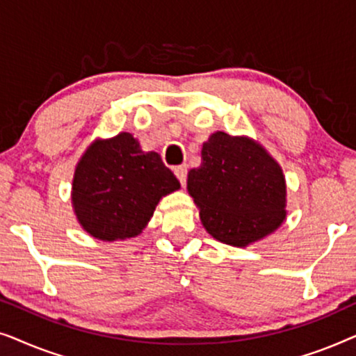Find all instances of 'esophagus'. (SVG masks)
Segmentation results:
<instances>
[{
	"label": "esophagus",
	"mask_w": 356,
	"mask_h": 356,
	"mask_svg": "<svg viewBox=\"0 0 356 356\" xmlns=\"http://www.w3.org/2000/svg\"><path fill=\"white\" fill-rule=\"evenodd\" d=\"M175 175H177V178L179 179V183H181V186H184V184H186V175H188L186 165H179V167L175 168Z\"/></svg>",
	"instance_id": "1"
}]
</instances>
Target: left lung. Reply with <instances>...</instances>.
I'll return each mask as SVG.
<instances>
[{
    "label": "left lung",
    "mask_w": 356,
    "mask_h": 356,
    "mask_svg": "<svg viewBox=\"0 0 356 356\" xmlns=\"http://www.w3.org/2000/svg\"><path fill=\"white\" fill-rule=\"evenodd\" d=\"M201 159L186 188L212 238L245 248L285 222V175L264 145L217 131L202 144Z\"/></svg>",
    "instance_id": "left-lung-1"
}]
</instances>
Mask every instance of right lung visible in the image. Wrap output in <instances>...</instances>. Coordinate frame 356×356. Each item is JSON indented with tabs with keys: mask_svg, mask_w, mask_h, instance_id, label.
Returning <instances> with one entry per match:
<instances>
[{
	"mask_svg": "<svg viewBox=\"0 0 356 356\" xmlns=\"http://www.w3.org/2000/svg\"><path fill=\"white\" fill-rule=\"evenodd\" d=\"M179 181L157 152H144L131 133L95 139L76 165L71 201L82 230L102 241L143 233L160 199Z\"/></svg>",
	"mask_w": 356,
	"mask_h": 356,
	"instance_id": "add662e5",
	"label": "right lung"
}]
</instances>
